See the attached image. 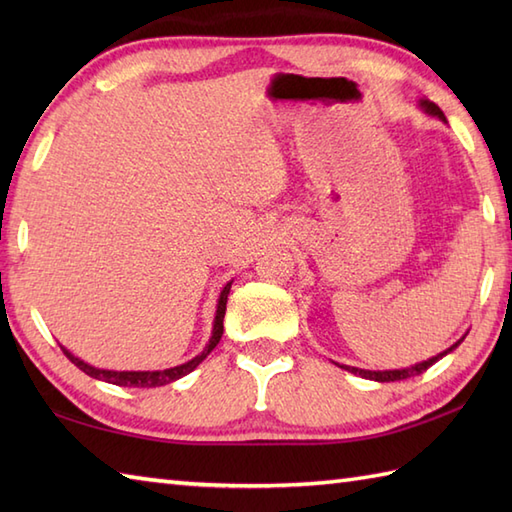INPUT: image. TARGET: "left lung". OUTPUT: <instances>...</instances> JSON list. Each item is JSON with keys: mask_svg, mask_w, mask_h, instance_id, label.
<instances>
[{"mask_svg": "<svg viewBox=\"0 0 512 512\" xmlns=\"http://www.w3.org/2000/svg\"><path fill=\"white\" fill-rule=\"evenodd\" d=\"M420 110H424L427 114H431V116H438L440 121H444L447 123V118H444V114H442V110L440 107L436 105V103H431V101H427V99H422L420 103ZM466 336V334H464ZM464 336L460 341H455L451 347H447V350L444 352H440L438 356H431V358H427V361H422V363H416V365H411V367H402V369H383V372H372V369H358V367H350V365H341L343 369H347V372H352V374H356V376H361V378H367V380H376V383H391V380H405V378H411V376H418V374H422V372H427V369L433 365V363H438L442 356H447L449 352H453L455 347H458L462 341H464Z\"/></svg>", "mask_w": 512, "mask_h": 512, "instance_id": "obj_1", "label": "left lung"}]
</instances>
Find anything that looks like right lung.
Returning a JSON list of instances; mask_svg holds the SVG:
<instances>
[{
	"label": "right lung",
	"instance_id": "1",
	"mask_svg": "<svg viewBox=\"0 0 512 512\" xmlns=\"http://www.w3.org/2000/svg\"><path fill=\"white\" fill-rule=\"evenodd\" d=\"M231 284L233 279L228 281V284L222 288L220 292V299H217V310H215V319H213V332H211V339L209 343H206L204 350L193 356L191 361L182 363V365H176V367H169V369H156V372H114V369H99L94 367L90 363L81 361L79 356H74L70 350H65V347L61 345L63 354L70 358V361L81 369V372H85L92 378H99V380H105V383H112V385H118V387H160V385H169L173 383V380H178L182 376L191 374L195 367H198L206 356H209L213 352V347L220 343L222 334H224V314H226V299H228V292H231Z\"/></svg>",
	"mask_w": 512,
	"mask_h": 512
}]
</instances>
